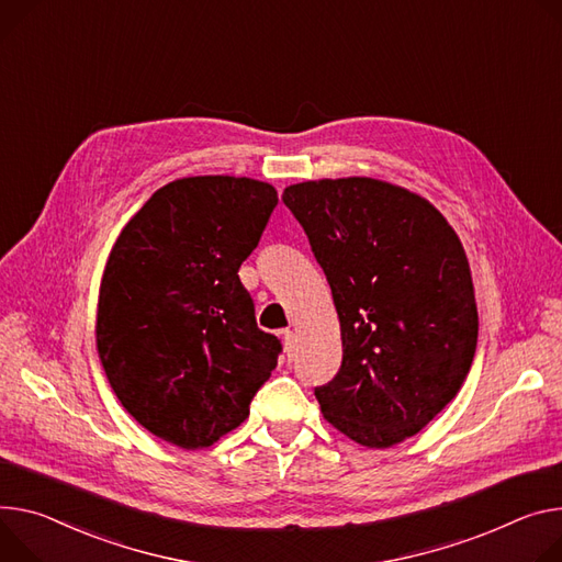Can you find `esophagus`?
Segmentation results:
<instances>
[{
  "mask_svg": "<svg viewBox=\"0 0 562 562\" xmlns=\"http://www.w3.org/2000/svg\"><path fill=\"white\" fill-rule=\"evenodd\" d=\"M284 336V351H286V356L289 359H293V356L297 353V336H295V331H291V329H286V331H282Z\"/></svg>",
  "mask_w": 562,
  "mask_h": 562,
  "instance_id": "obj_1",
  "label": "esophagus"
}]
</instances>
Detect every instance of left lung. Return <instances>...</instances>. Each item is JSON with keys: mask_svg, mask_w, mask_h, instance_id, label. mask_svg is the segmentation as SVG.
Returning <instances> with one entry per match:
<instances>
[{"mask_svg": "<svg viewBox=\"0 0 562 562\" xmlns=\"http://www.w3.org/2000/svg\"><path fill=\"white\" fill-rule=\"evenodd\" d=\"M331 286L342 363L323 417L368 448L426 428L469 376L477 304L469 258L432 203L401 186L321 179L284 188Z\"/></svg>", "mask_w": 562, "mask_h": 562, "instance_id": "obj_1", "label": "left lung"}]
</instances>
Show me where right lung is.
<instances>
[{"mask_svg":"<svg viewBox=\"0 0 562 562\" xmlns=\"http://www.w3.org/2000/svg\"><path fill=\"white\" fill-rule=\"evenodd\" d=\"M278 206L265 181L206 175L151 194L121 231L100 280L95 347L125 411L186 450L246 417L282 349L239 282Z\"/></svg>","mask_w":562,"mask_h":562,"instance_id":"right-lung-1","label":"right lung"}]
</instances>
